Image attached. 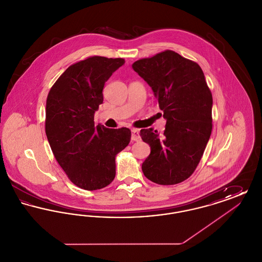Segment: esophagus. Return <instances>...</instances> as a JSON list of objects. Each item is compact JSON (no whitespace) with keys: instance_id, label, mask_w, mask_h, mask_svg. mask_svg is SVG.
Returning <instances> with one entry per match:
<instances>
[{"instance_id":"1","label":"esophagus","mask_w":262,"mask_h":262,"mask_svg":"<svg viewBox=\"0 0 262 262\" xmlns=\"http://www.w3.org/2000/svg\"><path fill=\"white\" fill-rule=\"evenodd\" d=\"M132 140H134V141H139L140 140L138 129H133L132 130Z\"/></svg>"}]
</instances>
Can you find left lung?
<instances>
[{"instance_id":"obj_1","label":"left lung","mask_w":262,"mask_h":262,"mask_svg":"<svg viewBox=\"0 0 262 262\" xmlns=\"http://www.w3.org/2000/svg\"><path fill=\"white\" fill-rule=\"evenodd\" d=\"M134 71L152 88L158 100L165 130H140L150 146L142 172L153 183L184 182L196 169L212 130L211 91L196 62L174 51L161 52L133 63Z\"/></svg>"}]
</instances>
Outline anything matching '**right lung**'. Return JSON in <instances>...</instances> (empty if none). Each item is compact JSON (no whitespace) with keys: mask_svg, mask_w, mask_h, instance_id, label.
<instances>
[{"mask_svg":"<svg viewBox=\"0 0 262 262\" xmlns=\"http://www.w3.org/2000/svg\"><path fill=\"white\" fill-rule=\"evenodd\" d=\"M122 58L93 56L70 66L49 91L45 130L51 149L68 178L80 188L95 190L116 176V155L130 141L126 127L94 125L103 88Z\"/></svg>","mask_w":262,"mask_h":262,"instance_id":"obj_1","label":"right lung"}]
</instances>
